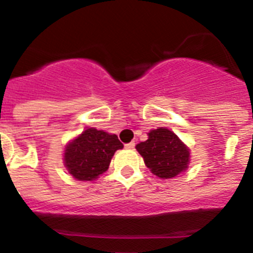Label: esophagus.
<instances>
[{"label": "esophagus", "mask_w": 253, "mask_h": 253, "mask_svg": "<svg viewBox=\"0 0 253 253\" xmlns=\"http://www.w3.org/2000/svg\"><path fill=\"white\" fill-rule=\"evenodd\" d=\"M134 147H135V143L134 142H130V143H128V144H125V148L126 149H133Z\"/></svg>", "instance_id": "obj_1"}]
</instances>
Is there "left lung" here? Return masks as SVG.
Returning a JSON list of instances; mask_svg holds the SVG:
<instances>
[{
  "label": "left lung",
  "mask_w": 253,
  "mask_h": 253,
  "mask_svg": "<svg viewBox=\"0 0 253 253\" xmlns=\"http://www.w3.org/2000/svg\"><path fill=\"white\" fill-rule=\"evenodd\" d=\"M135 148L149 171L160 178H173L189 167V147L167 128L149 130L148 139Z\"/></svg>",
  "instance_id": "left-lung-1"
}]
</instances>
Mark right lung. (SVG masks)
<instances>
[{
	"instance_id": "right-lung-1",
	"label": "right lung",
	"mask_w": 253,
	"mask_h": 253,
	"mask_svg": "<svg viewBox=\"0 0 253 253\" xmlns=\"http://www.w3.org/2000/svg\"><path fill=\"white\" fill-rule=\"evenodd\" d=\"M123 147L115 134L87 128L67 143L63 163L76 180L93 181L107 171L114 153Z\"/></svg>"
}]
</instances>
